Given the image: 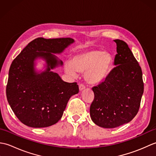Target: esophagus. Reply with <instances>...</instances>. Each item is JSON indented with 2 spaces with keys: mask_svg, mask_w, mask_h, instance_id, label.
Wrapping results in <instances>:
<instances>
[{
  "mask_svg": "<svg viewBox=\"0 0 156 156\" xmlns=\"http://www.w3.org/2000/svg\"><path fill=\"white\" fill-rule=\"evenodd\" d=\"M84 88H85V86H84V84H80V85H79V90H80V91H82V90H83Z\"/></svg>",
  "mask_w": 156,
  "mask_h": 156,
  "instance_id": "34e87169",
  "label": "esophagus"
}]
</instances>
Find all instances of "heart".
Listing matches in <instances>:
<instances>
[{"instance_id":"1","label":"heart","mask_w":156,"mask_h":156,"mask_svg":"<svg viewBox=\"0 0 156 156\" xmlns=\"http://www.w3.org/2000/svg\"><path fill=\"white\" fill-rule=\"evenodd\" d=\"M112 62V56L108 52L101 50L79 51L72 56L71 61L65 63L64 69L72 76H76V72H84L86 81L96 84L107 77Z\"/></svg>"}]
</instances>
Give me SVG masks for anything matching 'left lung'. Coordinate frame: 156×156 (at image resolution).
I'll use <instances>...</instances> for the list:
<instances>
[{"instance_id":"left-lung-1","label":"left lung","mask_w":156,"mask_h":156,"mask_svg":"<svg viewBox=\"0 0 156 156\" xmlns=\"http://www.w3.org/2000/svg\"><path fill=\"white\" fill-rule=\"evenodd\" d=\"M114 41L115 67L103 82L92 88L94 98L90 107L92 121L108 129L127 123L135 117L144 93L141 68L133 53L125 41Z\"/></svg>"}]
</instances>
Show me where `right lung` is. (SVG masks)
<instances>
[{
  "mask_svg": "<svg viewBox=\"0 0 156 156\" xmlns=\"http://www.w3.org/2000/svg\"><path fill=\"white\" fill-rule=\"evenodd\" d=\"M74 42L72 38L35 39L12 61L6 98L15 115L24 125L41 128L55 124L62 118L69 98L78 93L76 82H64L58 73L51 71L63 65L54 54H61ZM37 58L46 62L44 71L36 70Z\"/></svg>",
  "mask_w": 156,
  "mask_h": 156,
  "instance_id": "1",
  "label": "right lung"
}]
</instances>
